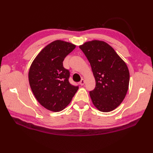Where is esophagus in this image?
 <instances>
[{
	"instance_id": "obj_1",
	"label": "esophagus",
	"mask_w": 153,
	"mask_h": 153,
	"mask_svg": "<svg viewBox=\"0 0 153 153\" xmlns=\"http://www.w3.org/2000/svg\"><path fill=\"white\" fill-rule=\"evenodd\" d=\"M80 85H84V84H85V80H84V79H82L81 80H80Z\"/></svg>"
}]
</instances>
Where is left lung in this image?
Returning a JSON list of instances; mask_svg holds the SVG:
<instances>
[{"label": "left lung", "mask_w": 153, "mask_h": 153, "mask_svg": "<svg viewBox=\"0 0 153 153\" xmlns=\"http://www.w3.org/2000/svg\"><path fill=\"white\" fill-rule=\"evenodd\" d=\"M79 47L90 62L95 78V89L89 92L92 103L101 112L114 110L123 102L128 89L126 64L103 41H87Z\"/></svg>", "instance_id": "1"}]
</instances>
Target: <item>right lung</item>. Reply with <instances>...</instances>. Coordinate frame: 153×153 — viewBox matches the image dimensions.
Masks as SVG:
<instances>
[{
	"instance_id": "add662e5",
	"label": "right lung",
	"mask_w": 153,
	"mask_h": 153,
	"mask_svg": "<svg viewBox=\"0 0 153 153\" xmlns=\"http://www.w3.org/2000/svg\"><path fill=\"white\" fill-rule=\"evenodd\" d=\"M69 42L55 40L41 50L32 62L29 82L36 99L52 112L65 108L75 96L78 86L69 84V72L63 67V61L75 48Z\"/></svg>"
}]
</instances>
